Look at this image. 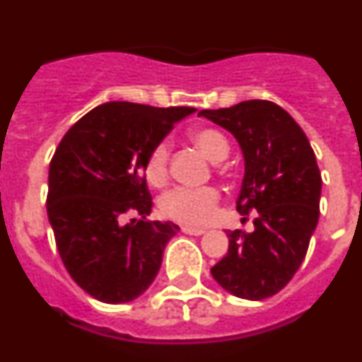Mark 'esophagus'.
Instances as JSON below:
<instances>
[{"mask_svg":"<svg viewBox=\"0 0 362 362\" xmlns=\"http://www.w3.org/2000/svg\"><path fill=\"white\" fill-rule=\"evenodd\" d=\"M182 232H185V234H189V235H202V234H206V230H204V228H193V227H182L181 228Z\"/></svg>","mask_w":362,"mask_h":362,"instance_id":"1","label":"esophagus"}]
</instances>
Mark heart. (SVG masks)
<instances>
[{"label":"heart","mask_w":362,"mask_h":362,"mask_svg":"<svg viewBox=\"0 0 362 362\" xmlns=\"http://www.w3.org/2000/svg\"><path fill=\"white\" fill-rule=\"evenodd\" d=\"M189 139L213 163L223 162L230 151V146H228L225 135L214 128H197L189 134ZM169 158L170 144L167 141H160L148 155L144 173L146 180L153 186H162L167 181ZM218 202H220V193L211 186L197 189L176 188L162 197L160 211L167 218L186 225V227H204L213 220Z\"/></svg>","instance_id":"b5f03b06"}]
</instances>
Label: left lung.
Here are the masks:
<instances>
[{
	"label": "left lung",
	"instance_id": "left-lung-1",
	"mask_svg": "<svg viewBox=\"0 0 362 362\" xmlns=\"http://www.w3.org/2000/svg\"><path fill=\"white\" fill-rule=\"evenodd\" d=\"M230 132L245 158L238 211L255 230L228 232V252L211 274L221 288L250 301L278 294L303 264L318 223L322 177L310 141L294 117L267 100L200 110Z\"/></svg>",
	"mask_w": 362,
	"mask_h": 362
}]
</instances>
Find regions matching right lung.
I'll list each match as a JSON object with an SVG mask.
<instances>
[{"label": "right lung", "mask_w": 362, "mask_h": 362, "mask_svg": "<svg viewBox=\"0 0 362 362\" xmlns=\"http://www.w3.org/2000/svg\"><path fill=\"white\" fill-rule=\"evenodd\" d=\"M192 107L107 102L82 116L61 139L49 167L47 216L56 246L75 284L107 304L144 294L180 232L149 221L151 193L144 165L151 149ZM127 214H139L124 223Z\"/></svg>", "instance_id": "obj_1"}]
</instances>
